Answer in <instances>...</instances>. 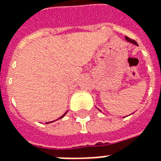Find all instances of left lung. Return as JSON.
<instances>
[{
    "label": "left lung",
    "mask_w": 161,
    "mask_h": 161,
    "mask_svg": "<svg viewBox=\"0 0 161 161\" xmlns=\"http://www.w3.org/2000/svg\"><path fill=\"white\" fill-rule=\"evenodd\" d=\"M125 40L127 42H130V43H132V44H135V45H136V46H137L138 44L136 43V41H134V40H132V39H130V38H129V37H127V36H125ZM101 111V110H100Z\"/></svg>",
    "instance_id": "1"
}]
</instances>
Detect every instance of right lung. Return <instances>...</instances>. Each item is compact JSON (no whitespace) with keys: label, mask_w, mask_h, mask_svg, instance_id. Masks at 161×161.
Instances as JSON below:
<instances>
[{"label":"right lung","mask_w":161,"mask_h":161,"mask_svg":"<svg viewBox=\"0 0 161 161\" xmlns=\"http://www.w3.org/2000/svg\"><path fill=\"white\" fill-rule=\"evenodd\" d=\"M67 114V111H66V112H65V114H63V115H62V116H61V117H59V119H61V118H63V117H64V116H65V114ZM58 119H57V120H58ZM55 121H56V120H55ZM52 122H53V121H51V122H47V123H46V124H49V123H52Z\"/></svg>","instance_id":"1"}]
</instances>
